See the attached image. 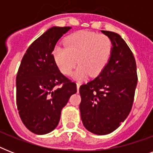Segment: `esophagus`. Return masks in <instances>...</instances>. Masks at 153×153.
I'll list each match as a JSON object with an SVG mask.
<instances>
[{
	"label": "esophagus",
	"mask_w": 153,
	"mask_h": 153,
	"mask_svg": "<svg viewBox=\"0 0 153 153\" xmlns=\"http://www.w3.org/2000/svg\"><path fill=\"white\" fill-rule=\"evenodd\" d=\"M79 87H80V83L79 82H77V91H79Z\"/></svg>",
	"instance_id": "obj_1"
}]
</instances>
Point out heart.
Wrapping results in <instances>:
<instances>
[{
	"label": "heart",
	"instance_id": "obj_1",
	"mask_svg": "<svg viewBox=\"0 0 153 153\" xmlns=\"http://www.w3.org/2000/svg\"><path fill=\"white\" fill-rule=\"evenodd\" d=\"M113 50V43L105 35L80 31L65 39V45H57L52 57L60 72L69 75L79 62L74 77L83 79L89 74L98 75L109 62Z\"/></svg>",
	"mask_w": 153,
	"mask_h": 153
}]
</instances>
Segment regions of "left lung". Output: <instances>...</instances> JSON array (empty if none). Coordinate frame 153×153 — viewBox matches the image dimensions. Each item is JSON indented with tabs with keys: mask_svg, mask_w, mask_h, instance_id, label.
Here are the masks:
<instances>
[{
	"mask_svg": "<svg viewBox=\"0 0 153 153\" xmlns=\"http://www.w3.org/2000/svg\"><path fill=\"white\" fill-rule=\"evenodd\" d=\"M113 43L109 62L98 76L79 88L83 126L98 135L118 128L132 109L137 84L135 58L118 34L102 31Z\"/></svg>",
	"mask_w": 153,
	"mask_h": 153,
	"instance_id": "obj_1",
	"label": "left lung"
}]
</instances>
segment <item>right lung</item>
Masks as SVG:
<instances>
[{
  "instance_id": "add662e5",
  "label": "right lung",
  "mask_w": 153,
  "mask_h": 153,
  "mask_svg": "<svg viewBox=\"0 0 153 153\" xmlns=\"http://www.w3.org/2000/svg\"><path fill=\"white\" fill-rule=\"evenodd\" d=\"M71 27H53L32 43L16 74V105L31 132L43 135L54 130L61 110L77 92L76 83L63 75L52 57L58 40Z\"/></svg>"
}]
</instances>
